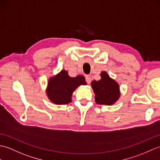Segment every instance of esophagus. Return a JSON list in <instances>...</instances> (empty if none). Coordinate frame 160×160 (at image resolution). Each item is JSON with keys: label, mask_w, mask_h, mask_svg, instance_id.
Wrapping results in <instances>:
<instances>
[{"label": "esophagus", "mask_w": 160, "mask_h": 160, "mask_svg": "<svg viewBox=\"0 0 160 160\" xmlns=\"http://www.w3.org/2000/svg\"><path fill=\"white\" fill-rule=\"evenodd\" d=\"M86 81H87V84H90V83L91 82V76L88 75V76H86Z\"/></svg>", "instance_id": "obj_1"}]
</instances>
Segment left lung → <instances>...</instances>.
Returning <instances> with one entry per match:
<instances>
[{
  "label": "left lung",
  "instance_id": "1",
  "mask_svg": "<svg viewBox=\"0 0 160 160\" xmlns=\"http://www.w3.org/2000/svg\"><path fill=\"white\" fill-rule=\"evenodd\" d=\"M100 76L99 80H93L91 82L95 102L98 104L112 105L120 98L119 85L106 72H102Z\"/></svg>",
  "mask_w": 160,
  "mask_h": 160
}]
</instances>
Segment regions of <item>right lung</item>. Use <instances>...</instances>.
Instances as JSON below:
<instances>
[{
  "label": "right lung",
  "mask_w": 160,
  "mask_h": 160,
  "mask_svg": "<svg viewBox=\"0 0 160 160\" xmlns=\"http://www.w3.org/2000/svg\"><path fill=\"white\" fill-rule=\"evenodd\" d=\"M83 76L70 77L68 72L62 69L48 80L46 94L48 99L54 104H67L72 102L73 91L80 85H86Z\"/></svg>",
  "instance_id": "1"
}]
</instances>
